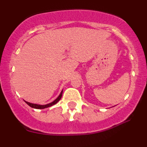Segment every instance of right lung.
Here are the masks:
<instances>
[{
  "label": "right lung",
  "instance_id": "obj_1",
  "mask_svg": "<svg viewBox=\"0 0 147 147\" xmlns=\"http://www.w3.org/2000/svg\"><path fill=\"white\" fill-rule=\"evenodd\" d=\"M62 93H63V90H61V93H60V94L59 95V96H58V97L56 98L55 100H53V102H50V103L46 104V105H39V104L31 103V102H27V101H26V100H24V102H25L28 105H29L30 107H33V108H34V109H45V108H47V107H51V106L55 105L57 102L59 101V100L61 98V96H62Z\"/></svg>",
  "mask_w": 147,
  "mask_h": 147
}]
</instances>
